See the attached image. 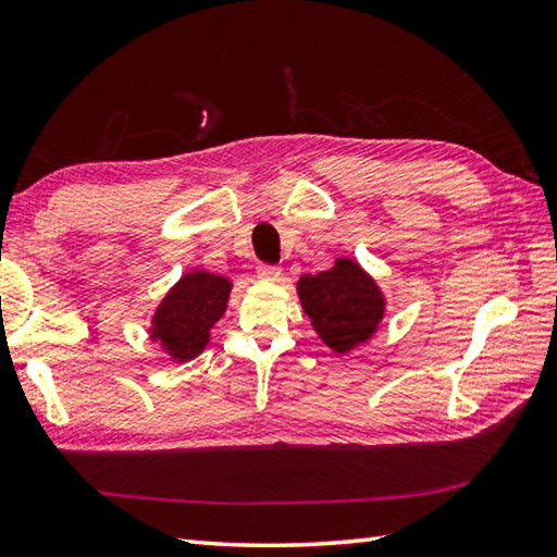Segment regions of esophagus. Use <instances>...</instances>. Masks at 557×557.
<instances>
[{
	"instance_id": "esophagus-1",
	"label": "esophagus",
	"mask_w": 557,
	"mask_h": 557,
	"mask_svg": "<svg viewBox=\"0 0 557 557\" xmlns=\"http://www.w3.org/2000/svg\"><path fill=\"white\" fill-rule=\"evenodd\" d=\"M256 272H258L260 280H277L282 275V268L280 265H270V263H260Z\"/></svg>"
}]
</instances>
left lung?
<instances>
[{"instance_id":"1","label":"left lung","mask_w":557,"mask_h":557,"mask_svg":"<svg viewBox=\"0 0 557 557\" xmlns=\"http://www.w3.org/2000/svg\"><path fill=\"white\" fill-rule=\"evenodd\" d=\"M299 297L318 335L335 351L369 339L383 318V294L351 260L299 280Z\"/></svg>"}]
</instances>
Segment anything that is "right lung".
Wrapping results in <instances>:
<instances>
[{
    "label": "right lung",
    "instance_id": "right-lung-1",
    "mask_svg": "<svg viewBox=\"0 0 557 557\" xmlns=\"http://www.w3.org/2000/svg\"><path fill=\"white\" fill-rule=\"evenodd\" d=\"M232 285L210 272H191L182 277L152 318L158 337L174 359H194L208 345L210 327L224 313Z\"/></svg>",
    "mask_w": 557,
    "mask_h": 557
}]
</instances>
